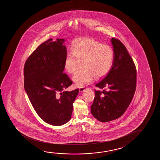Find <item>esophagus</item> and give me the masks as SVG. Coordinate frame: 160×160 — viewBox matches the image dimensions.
Here are the masks:
<instances>
[{"mask_svg":"<svg viewBox=\"0 0 160 160\" xmlns=\"http://www.w3.org/2000/svg\"><path fill=\"white\" fill-rule=\"evenodd\" d=\"M79 92H82L85 90V88H79Z\"/></svg>","mask_w":160,"mask_h":160,"instance_id":"esophagus-1","label":"esophagus"}]
</instances>
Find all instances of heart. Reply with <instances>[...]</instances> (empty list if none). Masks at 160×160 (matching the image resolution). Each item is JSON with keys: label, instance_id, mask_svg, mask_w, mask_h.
Returning a JSON list of instances; mask_svg holds the SVG:
<instances>
[{"label": "heart", "instance_id": "b5f03b06", "mask_svg": "<svg viewBox=\"0 0 160 160\" xmlns=\"http://www.w3.org/2000/svg\"><path fill=\"white\" fill-rule=\"evenodd\" d=\"M72 52L66 55L64 67L70 74L75 72L80 62L82 69L72 77L75 85L83 88L94 80L107 74L114 61V51L110 46L90 38H79L72 45Z\"/></svg>", "mask_w": 160, "mask_h": 160}]
</instances>
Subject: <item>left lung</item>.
Listing matches in <instances>:
<instances>
[{
    "label": "left lung",
    "mask_w": 160,
    "mask_h": 160,
    "mask_svg": "<svg viewBox=\"0 0 160 160\" xmlns=\"http://www.w3.org/2000/svg\"><path fill=\"white\" fill-rule=\"evenodd\" d=\"M114 51L112 68L103 80L95 85V97L91 112L97 120L105 122L124 114L136 91L137 72L133 61L123 44L112 38Z\"/></svg>",
    "instance_id": "8db88e82"
}]
</instances>
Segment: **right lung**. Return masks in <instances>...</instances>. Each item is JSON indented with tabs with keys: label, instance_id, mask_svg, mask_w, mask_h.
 I'll return each instance as SVG.
<instances>
[{
	"label": "right lung",
	"instance_id": "1",
	"mask_svg": "<svg viewBox=\"0 0 160 160\" xmlns=\"http://www.w3.org/2000/svg\"><path fill=\"white\" fill-rule=\"evenodd\" d=\"M64 41L50 39L44 42L31 54L24 67V90L32 105L44 122L56 126L70 120L72 104L79 93L78 89L63 91L72 84L63 73L67 54Z\"/></svg>",
	"mask_w": 160,
	"mask_h": 160
}]
</instances>
